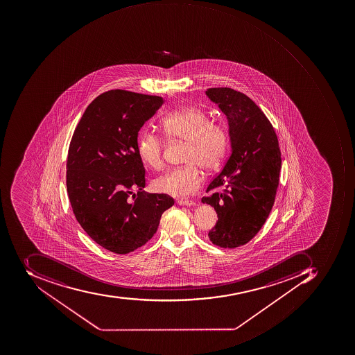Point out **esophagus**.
I'll return each mask as SVG.
<instances>
[{
    "instance_id": "1",
    "label": "esophagus",
    "mask_w": 355,
    "mask_h": 355,
    "mask_svg": "<svg viewBox=\"0 0 355 355\" xmlns=\"http://www.w3.org/2000/svg\"><path fill=\"white\" fill-rule=\"evenodd\" d=\"M176 203L180 205H186V207H193V205H196L195 201L183 200V199H180V200L176 201Z\"/></svg>"
}]
</instances>
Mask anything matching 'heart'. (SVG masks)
Here are the masks:
<instances>
[{
  "mask_svg": "<svg viewBox=\"0 0 355 355\" xmlns=\"http://www.w3.org/2000/svg\"><path fill=\"white\" fill-rule=\"evenodd\" d=\"M160 129L166 138L187 143L186 166L166 171L153 182L157 193L184 197L195 193L202 185L200 168L211 171L222 164L230 148L226 125L212 121L211 116L197 106L164 116ZM138 152L145 164L159 169L164 164V143L156 133L144 130L138 140Z\"/></svg>",
  "mask_w": 355,
  "mask_h": 355,
  "instance_id": "1",
  "label": "heart"
}]
</instances>
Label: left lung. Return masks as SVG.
Listing matches in <instances>:
<instances>
[{
  "label": "left lung",
  "instance_id": "left-lung-1",
  "mask_svg": "<svg viewBox=\"0 0 355 355\" xmlns=\"http://www.w3.org/2000/svg\"><path fill=\"white\" fill-rule=\"evenodd\" d=\"M207 94L226 114L232 153L207 186V193L223 191L201 201L214 207L218 218L209 232L211 242L234 249L251 241L270 214L280 180V148L270 121L246 94L228 87L209 88Z\"/></svg>",
  "mask_w": 355,
  "mask_h": 355
}]
</instances>
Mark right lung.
<instances>
[{
  "mask_svg": "<svg viewBox=\"0 0 355 355\" xmlns=\"http://www.w3.org/2000/svg\"><path fill=\"white\" fill-rule=\"evenodd\" d=\"M162 102L123 89L103 92L88 105L71 139L65 182L73 213L88 236L113 253L144 245L174 205L169 195L143 191L138 152L139 130Z\"/></svg>",
  "mask_w": 355,
  "mask_h": 355,
  "instance_id": "right-lung-1",
  "label": "right lung"
}]
</instances>
